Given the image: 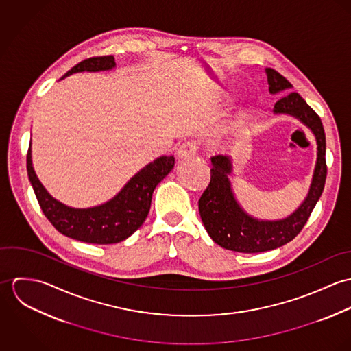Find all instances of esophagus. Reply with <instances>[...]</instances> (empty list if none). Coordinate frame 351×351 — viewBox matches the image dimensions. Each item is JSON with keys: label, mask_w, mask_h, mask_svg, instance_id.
<instances>
[{"label": "esophagus", "mask_w": 351, "mask_h": 351, "mask_svg": "<svg viewBox=\"0 0 351 351\" xmlns=\"http://www.w3.org/2000/svg\"><path fill=\"white\" fill-rule=\"evenodd\" d=\"M197 151V145L193 141H188L180 146L177 150V156L178 158H192Z\"/></svg>", "instance_id": "34e87169"}]
</instances>
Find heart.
Segmentation results:
<instances>
[{
  "label": "heart",
  "instance_id": "b5f03b06",
  "mask_svg": "<svg viewBox=\"0 0 351 351\" xmlns=\"http://www.w3.org/2000/svg\"><path fill=\"white\" fill-rule=\"evenodd\" d=\"M247 124V114H241L235 119V121H232V124H230V127L224 131V136L230 138L237 135L245 125Z\"/></svg>",
  "mask_w": 351,
  "mask_h": 351
}]
</instances>
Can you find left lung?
Instances as JSON below:
<instances>
[{
	"mask_svg": "<svg viewBox=\"0 0 351 351\" xmlns=\"http://www.w3.org/2000/svg\"><path fill=\"white\" fill-rule=\"evenodd\" d=\"M270 95H284L273 108L274 116H292L306 127L316 141V162L308 193L300 205L282 219H259L250 215L237 199L230 181L234 171L232 158H210V182L199 201L202 224L210 239L227 250L263 252L291 242L306 223L320 199L327 176L326 135L320 117L299 93L289 94L291 82L273 69H265Z\"/></svg>",
	"mask_w": 351,
	"mask_h": 351,
	"instance_id": "obj_1",
	"label": "left lung"
}]
</instances>
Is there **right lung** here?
<instances>
[{"label":"right lung","mask_w":351,"mask_h":351,"mask_svg":"<svg viewBox=\"0 0 351 351\" xmlns=\"http://www.w3.org/2000/svg\"><path fill=\"white\" fill-rule=\"evenodd\" d=\"M114 67L113 56L90 58L74 66L60 80L75 73L110 71ZM173 167V155L158 156L132 176L112 199L89 208H74L51 196L35 173L31 146L27 154L29 182L51 224L71 239L93 245H112L130 238L145 223L154 189Z\"/></svg>","instance_id":"obj_1"}]
</instances>
